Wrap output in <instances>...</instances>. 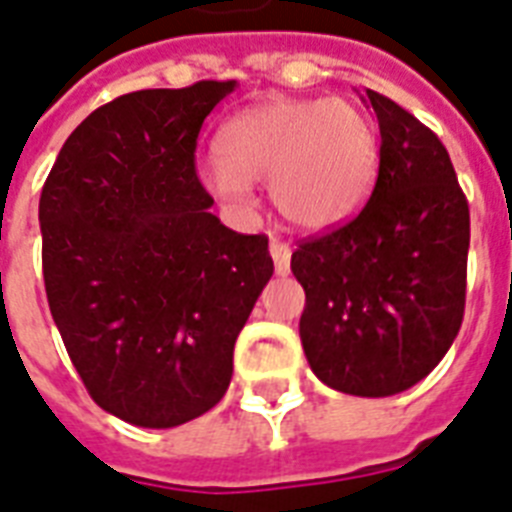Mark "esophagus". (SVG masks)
<instances>
[{
  "label": "esophagus",
  "instance_id": "esophagus-1",
  "mask_svg": "<svg viewBox=\"0 0 512 512\" xmlns=\"http://www.w3.org/2000/svg\"><path fill=\"white\" fill-rule=\"evenodd\" d=\"M271 257H273V265H276V273H279V276H287L289 263H292V247H289V244H284V241L273 239L271 241Z\"/></svg>",
  "mask_w": 512,
  "mask_h": 512
}]
</instances>
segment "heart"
<instances>
[{
	"mask_svg": "<svg viewBox=\"0 0 512 512\" xmlns=\"http://www.w3.org/2000/svg\"><path fill=\"white\" fill-rule=\"evenodd\" d=\"M217 154L199 164V180L228 207H247L252 183L268 180L287 223L329 231L364 207L380 140L350 100L276 98L231 116L217 132Z\"/></svg>",
	"mask_w": 512,
	"mask_h": 512,
	"instance_id": "obj_1",
	"label": "heart"
}]
</instances>
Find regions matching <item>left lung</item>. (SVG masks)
Here are the masks:
<instances>
[{
    "mask_svg": "<svg viewBox=\"0 0 512 512\" xmlns=\"http://www.w3.org/2000/svg\"><path fill=\"white\" fill-rule=\"evenodd\" d=\"M366 103L380 124L372 196L345 225L300 241L292 273L313 374L382 398L428 377L460 332L470 209L436 132L380 92Z\"/></svg>",
    "mask_w": 512,
    "mask_h": 512,
    "instance_id": "left-lung-1",
    "label": "left lung"
}]
</instances>
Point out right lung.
I'll use <instances>...</instances> for the list:
<instances>
[{
	"label": "right lung",
	"mask_w": 512,
	"mask_h": 512,
	"mask_svg": "<svg viewBox=\"0 0 512 512\" xmlns=\"http://www.w3.org/2000/svg\"><path fill=\"white\" fill-rule=\"evenodd\" d=\"M236 82L95 108L39 199L47 303L92 401L175 428L225 396L233 345L273 276L268 236L225 228L196 175L201 124Z\"/></svg>",
	"instance_id": "obj_1"
}]
</instances>
